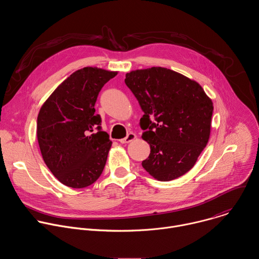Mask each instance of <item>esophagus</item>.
Returning a JSON list of instances; mask_svg holds the SVG:
<instances>
[{
  "mask_svg": "<svg viewBox=\"0 0 259 259\" xmlns=\"http://www.w3.org/2000/svg\"><path fill=\"white\" fill-rule=\"evenodd\" d=\"M136 134L135 133H133V132H131V133H129L125 138H122L121 140H120V142L121 143H129V142H131V141H133L134 139H136Z\"/></svg>",
  "mask_w": 259,
  "mask_h": 259,
  "instance_id": "esophagus-1",
  "label": "esophagus"
}]
</instances>
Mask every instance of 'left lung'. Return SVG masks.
<instances>
[{"label": "left lung", "mask_w": 259, "mask_h": 259, "mask_svg": "<svg viewBox=\"0 0 259 259\" xmlns=\"http://www.w3.org/2000/svg\"><path fill=\"white\" fill-rule=\"evenodd\" d=\"M125 83L144 113L141 137L151 154L142 167L160 181L189 172L210 137L211 98L198 82L161 66L131 70Z\"/></svg>", "instance_id": "obj_1"}]
</instances>
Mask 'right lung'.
Masks as SVG:
<instances>
[{
    "label": "right lung",
    "mask_w": 259,
    "mask_h": 259,
    "mask_svg": "<svg viewBox=\"0 0 259 259\" xmlns=\"http://www.w3.org/2000/svg\"><path fill=\"white\" fill-rule=\"evenodd\" d=\"M118 71L86 66L72 72L41 106L36 137L45 164L66 187L83 189L101 175L112 141L95 102Z\"/></svg>",
    "instance_id": "1"
}]
</instances>
